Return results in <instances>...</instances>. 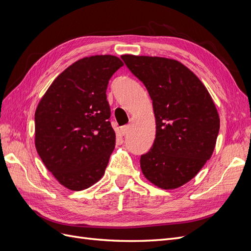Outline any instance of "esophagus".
<instances>
[{
	"label": "esophagus",
	"mask_w": 251,
	"mask_h": 251,
	"mask_svg": "<svg viewBox=\"0 0 251 251\" xmlns=\"http://www.w3.org/2000/svg\"><path fill=\"white\" fill-rule=\"evenodd\" d=\"M120 132H121V134H123L124 136L127 135V134H128V132H130V126H121V128H120Z\"/></svg>",
	"instance_id": "34e87169"
}]
</instances>
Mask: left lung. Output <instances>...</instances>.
<instances>
[{"mask_svg": "<svg viewBox=\"0 0 251 251\" xmlns=\"http://www.w3.org/2000/svg\"><path fill=\"white\" fill-rule=\"evenodd\" d=\"M146 86L156 119L153 147L140 158L151 183L175 189L191 181L210 159L220 130V117L203 82L176 59L121 55Z\"/></svg>", "mask_w": 251, "mask_h": 251, "instance_id": "1", "label": "left lung"}]
</instances>
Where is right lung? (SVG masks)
Segmentation results:
<instances>
[{"instance_id":"right-lung-1","label":"right lung","mask_w":251,"mask_h":251,"mask_svg":"<svg viewBox=\"0 0 251 251\" xmlns=\"http://www.w3.org/2000/svg\"><path fill=\"white\" fill-rule=\"evenodd\" d=\"M124 63L114 55L78 59L53 80L34 114V143L47 170L70 191H82L104 175L116 135L107 88Z\"/></svg>"}]
</instances>
